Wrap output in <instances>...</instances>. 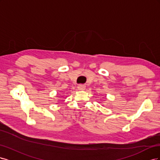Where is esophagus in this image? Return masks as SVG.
Here are the masks:
<instances>
[{
  "instance_id": "obj_1",
  "label": "esophagus",
  "mask_w": 160,
  "mask_h": 160,
  "mask_svg": "<svg viewBox=\"0 0 160 160\" xmlns=\"http://www.w3.org/2000/svg\"><path fill=\"white\" fill-rule=\"evenodd\" d=\"M77 88L79 90H84L85 89V86L83 85H79L77 86Z\"/></svg>"
}]
</instances>
